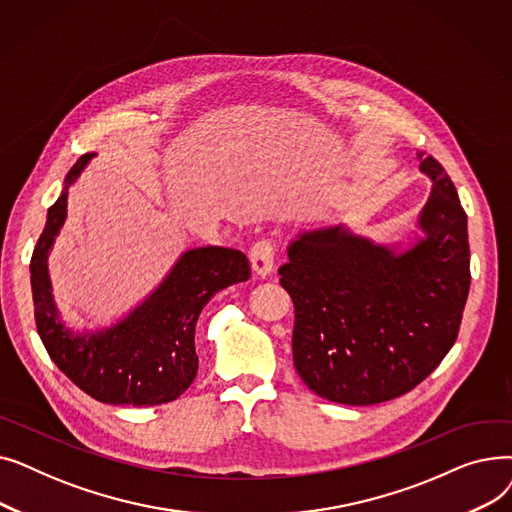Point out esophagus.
I'll list each match as a JSON object with an SVG mask.
<instances>
[{
    "mask_svg": "<svg viewBox=\"0 0 512 512\" xmlns=\"http://www.w3.org/2000/svg\"><path fill=\"white\" fill-rule=\"evenodd\" d=\"M251 267L253 272L261 278L270 276L274 272V261H276V245L272 240H257L251 249Z\"/></svg>",
    "mask_w": 512,
    "mask_h": 512,
    "instance_id": "1",
    "label": "esophagus"
}]
</instances>
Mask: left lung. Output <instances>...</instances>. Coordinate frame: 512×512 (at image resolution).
Segmentation results:
<instances>
[{
	"instance_id": "left-lung-1",
	"label": "left lung",
	"mask_w": 512,
	"mask_h": 512,
	"mask_svg": "<svg viewBox=\"0 0 512 512\" xmlns=\"http://www.w3.org/2000/svg\"><path fill=\"white\" fill-rule=\"evenodd\" d=\"M423 153H419V159ZM413 247L378 245L342 224L290 242L280 284L294 303L292 359L301 380L340 405L407 394L448 355L467 303V213L432 155Z\"/></svg>"
}]
</instances>
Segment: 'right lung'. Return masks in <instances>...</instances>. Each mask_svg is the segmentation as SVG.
<instances>
[{"mask_svg": "<svg viewBox=\"0 0 512 512\" xmlns=\"http://www.w3.org/2000/svg\"><path fill=\"white\" fill-rule=\"evenodd\" d=\"M93 157L95 153L78 157L68 172L33 251L37 332L51 361L95 400L130 407L164 405L176 400L197 375L195 328L203 307L215 292L249 280V259L226 247L186 251L164 282L118 324L97 332H72L53 301L47 255L66 220L68 188Z\"/></svg>", "mask_w": 512, "mask_h": 512, "instance_id": "1", "label": "right lung"}]
</instances>
